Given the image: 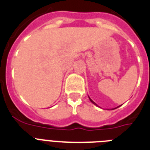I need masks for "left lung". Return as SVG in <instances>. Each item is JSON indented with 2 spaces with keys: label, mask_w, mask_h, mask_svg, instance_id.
Listing matches in <instances>:
<instances>
[{
  "label": "left lung",
  "mask_w": 150,
  "mask_h": 150,
  "mask_svg": "<svg viewBox=\"0 0 150 150\" xmlns=\"http://www.w3.org/2000/svg\"><path fill=\"white\" fill-rule=\"evenodd\" d=\"M89 100H90V101H91V102H92V103H93V104L96 105V103H95V102H93V100H91V99H90V97H89ZM96 106H97V105H96Z\"/></svg>",
  "instance_id": "8db88e82"
}]
</instances>
